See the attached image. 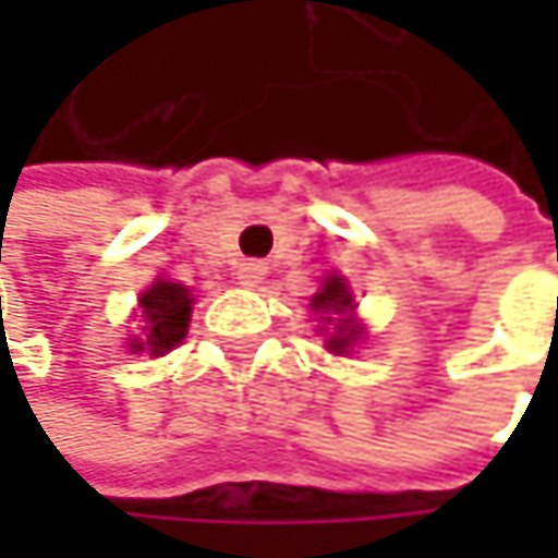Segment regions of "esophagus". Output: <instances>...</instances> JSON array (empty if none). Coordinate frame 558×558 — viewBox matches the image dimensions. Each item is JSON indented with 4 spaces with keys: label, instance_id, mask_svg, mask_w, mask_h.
<instances>
[{
    "label": "esophagus",
    "instance_id": "1",
    "mask_svg": "<svg viewBox=\"0 0 558 558\" xmlns=\"http://www.w3.org/2000/svg\"><path fill=\"white\" fill-rule=\"evenodd\" d=\"M264 276H267V267H264L260 260H245V264H239V269H235V279H239L245 289L260 286V282H264Z\"/></svg>",
    "mask_w": 558,
    "mask_h": 558
}]
</instances>
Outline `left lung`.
Here are the masks:
<instances>
[{"mask_svg":"<svg viewBox=\"0 0 558 558\" xmlns=\"http://www.w3.org/2000/svg\"><path fill=\"white\" fill-rule=\"evenodd\" d=\"M311 307L319 313H348L351 307H354V298H351V291H348V286H344V279L332 276V279L323 286L319 294H313ZM329 319H332V316H329ZM356 338H360V329L351 326L348 319H338L332 338H329L326 344H329V351H332V354H348V348L354 344Z\"/></svg>","mask_w":558,"mask_h":558,"instance_id":"obj_1","label":"left lung"}]
</instances>
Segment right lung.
I'll use <instances>...</instances> for the list:
<instances>
[{
	"mask_svg": "<svg viewBox=\"0 0 558 558\" xmlns=\"http://www.w3.org/2000/svg\"><path fill=\"white\" fill-rule=\"evenodd\" d=\"M142 316H145V341L133 344V351H148L161 356L173 351L185 338L189 316H192V298L185 286L158 279L151 289L142 294Z\"/></svg>",
	"mask_w": 558,
	"mask_h": 558,
	"instance_id": "1",
	"label": "right lung"
}]
</instances>
